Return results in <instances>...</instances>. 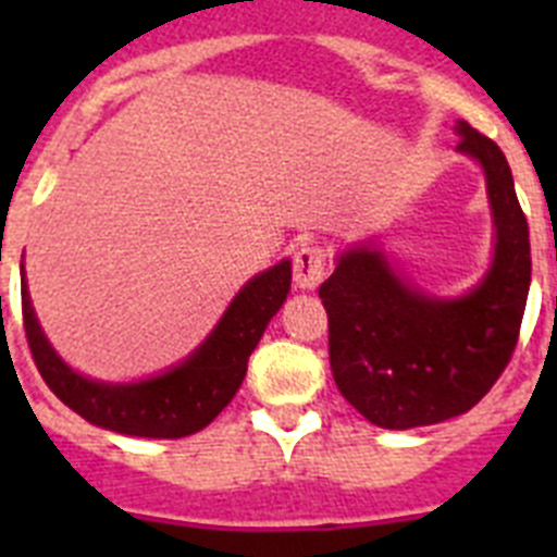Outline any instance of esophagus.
I'll return each mask as SVG.
<instances>
[{"label": "esophagus", "mask_w": 557, "mask_h": 557, "mask_svg": "<svg viewBox=\"0 0 557 557\" xmlns=\"http://www.w3.org/2000/svg\"><path fill=\"white\" fill-rule=\"evenodd\" d=\"M329 264V250L323 245L304 239L298 248L293 250V278L301 289H314L321 284L323 273Z\"/></svg>", "instance_id": "1"}]
</instances>
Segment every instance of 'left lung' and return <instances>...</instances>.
<instances>
[{"instance_id":"obj_1","label":"left lung","mask_w":557,"mask_h":557,"mask_svg":"<svg viewBox=\"0 0 557 557\" xmlns=\"http://www.w3.org/2000/svg\"><path fill=\"white\" fill-rule=\"evenodd\" d=\"M457 150L485 170L496 256L480 287L457 301L426 298L385 256L357 248L321 284L329 362L348 405L382 430L441 424L494 387L519 343L530 289V234L505 152L466 120Z\"/></svg>"}]
</instances>
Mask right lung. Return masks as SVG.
Returning a JSON list of instances; mask_svg holds the SVG:
<instances>
[{"label":"right lung","mask_w":557,"mask_h":557,"mask_svg":"<svg viewBox=\"0 0 557 557\" xmlns=\"http://www.w3.org/2000/svg\"><path fill=\"white\" fill-rule=\"evenodd\" d=\"M293 268L275 264L250 278L223 321L184 366L136 385H102L81 376L52 351L29 304L22 270L24 334L47 387L102 430L136 437H184L200 432L223 412L243 385L248 357L289 293Z\"/></svg>","instance_id":"add662e5"}]
</instances>
